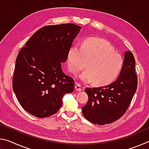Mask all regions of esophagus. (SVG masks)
Wrapping results in <instances>:
<instances>
[{"instance_id":"esophagus-1","label":"esophagus","mask_w":149,"mask_h":149,"mask_svg":"<svg viewBox=\"0 0 149 149\" xmlns=\"http://www.w3.org/2000/svg\"><path fill=\"white\" fill-rule=\"evenodd\" d=\"M75 89L77 91H80L82 90V88H81V85L79 84H78V83L75 84Z\"/></svg>"}]
</instances>
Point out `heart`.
<instances>
[{
    "label": "heart",
    "mask_w": 149,
    "mask_h": 149,
    "mask_svg": "<svg viewBox=\"0 0 149 149\" xmlns=\"http://www.w3.org/2000/svg\"><path fill=\"white\" fill-rule=\"evenodd\" d=\"M88 69L79 75L84 82L93 81L94 84L104 85L116 79L123 65L120 54L115 52L109 42L98 38L88 39L79 46L74 45L68 55L69 70L77 74L86 67Z\"/></svg>",
    "instance_id": "1"
}]
</instances>
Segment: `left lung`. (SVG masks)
Masks as SVG:
<instances>
[{
	"label": "left lung",
	"mask_w": 149,
	"mask_h": 149,
	"mask_svg": "<svg viewBox=\"0 0 149 149\" xmlns=\"http://www.w3.org/2000/svg\"><path fill=\"white\" fill-rule=\"evenodd\" d=\"M123 65L118 79L104 87H87L88 102L82 108L83 115L90 122L105 125L118 120L125 114L137 88L135 60L125 51Z\"/></svg>",
	"instance_id": "1"
}]
</instances>
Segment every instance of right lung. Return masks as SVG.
<instances>
[{
  "label": "right lung",
  "instance_id": "add662e5",
  "mask_svg": "<svg viewBox=\"0 0 149 149\" xmlns=\"http://www.w3.org/2000/svg\"><path fill=\"white\" fill-rule=\"evenodd\" d=\"M81 27L73 24L47 26L35 33L19 50L12 87L20 105L29 114L47 118L57 112L65 94L74 89V80L61 64L68 59Z\"/></svg>",
  "mask_w": 149,
  "mask_h": 149
}]
</instances>
